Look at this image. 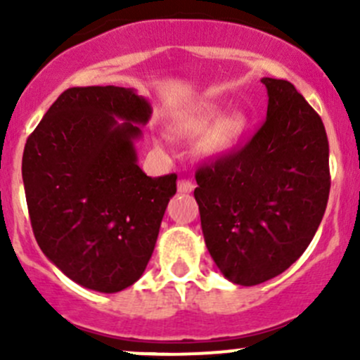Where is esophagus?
I'll return each instance as SVG.
<instances>
[{"instance_id":"1","label":"esophagus","mask_w":360,"mask_h":360,"mask_svg":"<svg viewBox=\"0 0 360 360\" xmlns=\"http://www.w3.org/2000/svg\"><path fill=\"white\" fill-rule=\"evenodd\" d=\"M195 190V184L188 179H179L177 181V191L179 193H191Z\"/></svg>"}]
</instances>
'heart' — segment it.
Wrapping results in <instances>:
<instances>
[{
	"instance_id": "heart-1",
	"label": "heart",
	"mask_w": 360,
	"mask_h": 360,
	"mask_svg": "<svg viewBox=\"0 0 360 360\" xmlns=\"http://www.w3.org/2000/svg\"><path fill=\"white\" fill-rule=\"evenodd\" d=\"M219 116V110L214 106L186 112L177 120V125L186 134H202L214 125ZM245 118L240 112L226 116L209 132L202 144V153L210 160H223L237 151L242 137L245 134Z\"/></svg>"
}]
</instances>
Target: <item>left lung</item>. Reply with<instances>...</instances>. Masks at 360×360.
Segmentation results:
<instances>
[{"instance_id":"8db88e82","label":"left lung","mask_w":360,"mask_h":360,"mask_svg":"<svg viewBox=\"0 0 360 360\" xmlns=\"http://www.w3.org/2000/svg\"><path fill=\"white\" fill-rule=\"evenodd\" d=\"M261 82L264 123L242 150L200 167L195 188L207 250L238 285L270 281L304 252L331 188L321 116L292 83Z\"/></svg>"}]
</instances>
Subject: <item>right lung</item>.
<instances>
[{"mask_svg":"<svg viewBox=\"0 0 360 360\" xmlns=\"http://www.w3.org/2000/svg\"><path fill=\"white\" fill-rule=\"evenodd\" d=\"M151 104L134 89L72 86L29 136L22 181L31 226L46 257L76 284L118 292L146 270L176 174L137 165Z\"/></svg>","mask_w":360,"mask_h":360,"instance_id":"add662e5","label":"right lung"}]
</instances>
